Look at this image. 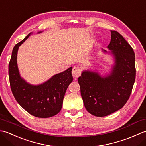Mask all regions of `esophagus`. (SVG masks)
<instances>
[{
	"label": "esophagus",
	"mask_w": 146,
	"mask_h": 146,
	"mask_svg": "<svg viewBox=\"0 0 146 146\" xmlns=\"http://www.w3.org/2000/svg\"><path fill=\"white\" fill-rule=\"evenodd\" d=\"M82 69L78 66L73 67L72 70V75L74 78H78L81 75Z\"/></svg>",
	"instance_id": "esophagus-1"
}]
</instances>
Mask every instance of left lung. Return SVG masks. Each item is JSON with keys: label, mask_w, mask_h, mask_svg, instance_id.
<instances>
[{"label": "left lung", "mask_w": 146, "mask_h": 146, "mask_svg": "<svg viewBox=\"0 0 146 146\" xmlns=\"http://www.w3.org/2000/svg\"><path fill=\"white\" fill-rule=\"evenodd\" d=\"M110 32L107 48L115 59L110 73L102 77L97 72L85 70L78 79L86 109L97 117L107 116L122 108L130 97L135 79L134 50L120 33Z\"/></svg>", "instance_id": "left-lung-1"}]
</instances>
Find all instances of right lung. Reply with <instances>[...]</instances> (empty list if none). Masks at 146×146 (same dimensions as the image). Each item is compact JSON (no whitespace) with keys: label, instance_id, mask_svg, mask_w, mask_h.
I'll return each mask as SVG.
<instances>
[{"label":"right lung","instance_id":"obj_1","mask_svg":"<svg viewBox=\"0 0 146 146\" xmlns=\"http://www.w3.org/2000/svg\"><path fill=\"white\" fill-rule=\"evenodd\" d=\"M31 34L17 43L12 50L9 64L11 88L18 104L29 113L39 118H49L58 114L61 109L65 93L73 81L72 67L52 76L42 84L33 85L27 83L20 76L17 54L19 47Z\"/></svg>","mask_w":146,"mask_h":146}]
</instances>
